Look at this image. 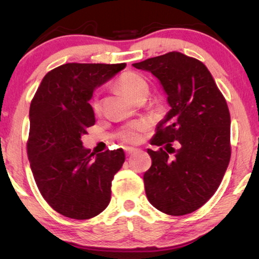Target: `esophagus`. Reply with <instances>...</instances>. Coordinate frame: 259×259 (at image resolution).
I'll use <instances>...</instances> for the list:
<instances>
[{
  "label": "esophagus",
  "instance_id": "esophagus-1",
  "mask_svg": "<svg viewBox=\"0 0 259 259\" xmlns=\"http://www.w3.org/2000/svg\"><path fill=\"white\" fill-rule=\"evenodd\" d=\"M124 151H125L126 155H133V154H135L136 152H137V150H136V148H134V147H125Z\"/></svg>",
  "mask_w": 259,
  "mask_h": 259
}]
</instances>
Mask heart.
<instances>
[{
  "mask_svg": "<svg viewBox=\"0 0 259 259\" xmlns=\"http://www.w3.org/2000/svg\"><path fill=\"white\" fill-rule=\"evenodd\" d=\"M114 84L128 97L134 99L135 102L138 99H145L150 93V84H148L146 78L135 72L122 73L114 82ZM90 104L95 114H99L102 111V103H100L98 96H94ZM147 126L148 123L145 120L130 122L119 131L117 136L123 143L137 144L143 139L144 133L146 131Z\"/></svg>",
  "mask_w": 259,
  "mask_h": 259,
  "instance_id": "1",
  "label": "heart"
}]
</instances>
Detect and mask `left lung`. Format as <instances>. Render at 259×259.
Wrapping results in <instances>:
<instances>
[{
  "instance_id": "1",
  "label": "left lung",
  "mask_w": 259,
  "mask_h": 259,
  "mask_svg": "<svg viewBox=\"0 0 259 259\" xmlns=\"http://www.w3.org/2000/svg\"><path fill=\"white\" fill-rule=\"evenodd\" d=\"M133 65L159 78L171 107L151 142L160 150H147L146 196L170 216L191 213L214 194L230 163L229 106L205 65L193 57L172 51Z\"/></svg>"
}]
</instances>
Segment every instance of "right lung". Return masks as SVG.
Here are the masks:
<instances>
[{
  "mask_svg": "<svg viewBox=\"0 0 259 259\" xmlns=\"http://www.w3.org/2000/svg\"><path fill=\"white\" fill-rule=\"evenodd\" d=\"M125 67L122 64L68 63L43 77L29 107L27 155L38 191L65 217L89 219L111 201L112 181L124 162L122 148L97 155L81 136L95 124L90 98Z\"/></svg>",
  "mask_w": 259,
  "mask_h": 259,
  "instance_id": "obj_1",
  "label": "right lung"
}]
</instances>
